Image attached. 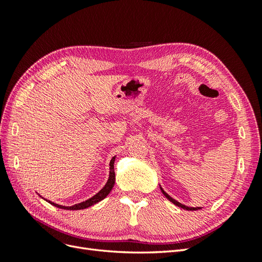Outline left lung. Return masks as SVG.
Masks as SVG:
<instances>
[{
  "mask_svg": "<svg viewBox=\"0 0 262 262\" xmlns=\"http://www.w3.org/2000/svg\"><path fill=\"white\" fill-rule=\"evenodd\" d=\"M160 189H161V191H162V193L167 198V199L170 201V202H172L173 204L175 205H177V207H179V208H182V209H185V210H188V211H195V210H200L201 208L200 207H195V208H192V207H187V205H185V204H181L180 202H178L177 200H175L173 199V198H171L167 192L165 191V190L162 188V186L160 185Z\"/></svg>",
  "mask_w": 262,
  "mask_h": 262,
  "instance_id": "obj_1",
  "label": "left lung"
}]
</instances>
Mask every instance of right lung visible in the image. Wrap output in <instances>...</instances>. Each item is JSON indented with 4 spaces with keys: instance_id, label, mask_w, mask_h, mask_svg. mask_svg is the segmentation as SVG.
<instances>
[{
    "instance_id": "add662e5",
    "label": "right lung",
    "mask_w": 262,
    "mask_h": 262,
    "mask_svg": "<svg viewBox=\"0 0 262 262\" xmlns=\"http://www.w3.org/2000/svg\"><path fill=\"white\" fill-rule=\"evenodd\" d=\"M115 161H116V156H114V157L112 158V161H110V163H109V177H108V180H107V182L105 184V186L102 187L96 194L93 195L92 198H90V199H87V200H85V201H83V202H80V203H76V204H74V205H70V207H67V205H61V204H58V203H54V202H52V201H50V200H47V199H45V198H42L39 193H38V194H39V196H41L43 200H46L47 202H49L50 204L54 205V207H57V208H59V209H63V210H73V211H75V210H83V209L90 208V207H92V205L96 204L97 202H99V201H101V200H104L105 198L109 194V192L112 191V189L114 188V186H115V180H116L115 167H114Z\"/></svg>"
}]
</instances>
